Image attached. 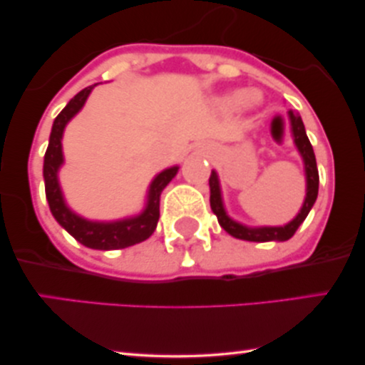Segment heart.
<instances>
[{"instance_id":"obj_1","label":"heart","mask_w":365,"mask_h":365,"mask_svg":"<svg viewBox=\"0 0 365 365\" xmlns=\"http://www.w3.org/2000/svg\"><path fill=\"white\" fill-rule=\"evenodd\" d=\"M250 101H254V99L249 98V96H245V94H235L228 99L230 104H242V103H250Z\"/></svg>"}]
</instances>
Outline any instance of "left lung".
<instances>
[{
  "instance_id": "left-lung-1",
  "label": "left lung",
  "mask_w": 365,
  "mask_h": 365,
  "mask_svg": "<svg viewBox=\"0 0 365 365\" xmlns=\"http://www.w3.org/2000/svg\"><path fill=\"white\" fill-rule=\"evenodd\" d=\"M290 116V125H292V133H293V142H295L297 149H299L300 156L304 159L305 165V178H307V194H305L304 206L300 209V212L297 215L288 225L284 226H261V228H250V226L240 225L237 221H233L232 217L226 215L223 207V200H221V188H220V180H217L216 171H211V177H209V188H211V197H209V202H211L212 212L217 216L221 228L225 232H228L230 235L240 238V240H249V242H284L288 238L295 235V232L299 230V226L304 223V220L307 217L309 211H311L314 202L317 199V190H319V173H317V165H316V156H314V149L309 142L307 133H305L304 121L299 115H295L293 111H288Z\"/></svg>"
}]
</instances>
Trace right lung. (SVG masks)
I'll return each instance as SVG.
<instances>
[{
  "label": "right lung",
  "instance_id": "add662e5",
  "mask_svg": "<svg viewBox=\"0 0 365 365\" xmlns=\"http://www.w3.org/2000/svg\"><path fill=\"white\" fill-rule=\"evenodd\" d=\"M96 86V83H94ZM94 86L86 87L78 92L70 103L63 108L60 115L54 118L51 135H49V145L44 154V187H46V199H48L49 209H51L54 220L60 223L66 232L72 235L75 240L81 242L82 245L89 249L98 250H113V249H125V247L140 244L148 240L156 230L159 220V199L161 192L171 178L177 175L178 166L161 171L156 178L153 180L149 187L148 204L145 209L135 217H127V220L111 221V223H101V221H89L83 220L73 211H70L68 206L63 199L60 183H58V170L63 165V150H61V137L66 123L82 110L83 103L89 98L91 91Z\"/></svg>",
  "mask_w": 365,
  "mask_h": 365
}]
</instances>
